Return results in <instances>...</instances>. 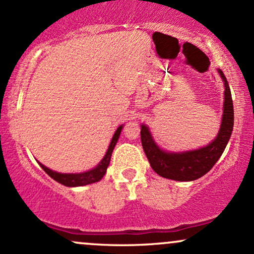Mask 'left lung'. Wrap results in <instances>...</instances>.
Here are the masks:
<instances>
[{"label":"left lung","mask_w":254,"mask_h":254,"mask_svg":"<svg viewBox=\"0 0 254 254\" xmlns=\"http://www.w3.org/2000/svg\"><path fill=\"white\" fill-rule=\"evenodd\" d=\"M224 82V101L222 123L216 138L206 147L197 150L184 151V153H168L160 149L148 127L141 125L142 147L147 155L148 161L154 171L159 176L178 182H192L203 177L214 167L217 160L222 155L226 145L228 143L234 125V107H233L232 94L228 86V81L218 69Z\"/></svg>","instance_id":"obj_1"}]
</instances>
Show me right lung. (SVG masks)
I'll list each match as a JSON object with an SVG mask.
<instances>
[{"label": "right lung", "mask_w": 254, "mask_h": 254, "mask_svg": "<svg viewBox=\"0 0 254 254\" xmlns=\"http://www.w3.org/2000/svg\"><path fill=\"white\" fill-rule=\"evenodd\" d=\"M122 129H123V125L118 127L116 130L115 135L112 137V141L109 145V149L106 151V155L104 156V159L99 162V165L93 170L83 172V173H58V172L51 171L49 170L48 167L42 165L39 162L40 167L43 168L46 173L50 176L52 179L56 180L60 184H62L64 186H70V188H74V186H83V185H88V184H93V183H97L99 180L103 179V177L106 173L107 167L110 165V160H111V155H112V151L115 149V145L117 143L119 135H121Z\"/></svg>", "instance_id": "add662e5"}]
</instances>
